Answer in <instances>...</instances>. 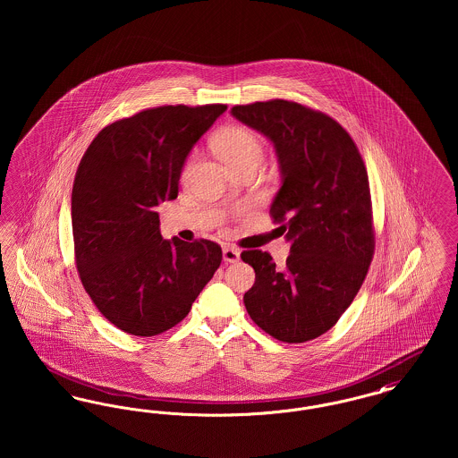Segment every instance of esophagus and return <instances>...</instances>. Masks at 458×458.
I'll return each instance as SVG.
<instances>
[{
    "label": "esophagus",
    "mask_w": 458,
    "mask_h": 458,
    "mask_svg": "<svg viewBox=\"0 0 458 458\" xmlns=\"http://www.w3.org/2000/svg\"><path fill=\"white\" fill-rule=\"evenodd\" d=\"M240 259V250L237 247L226 245L223 247V261L225 262H237Z\"/></svg>",
    "instance_id": "1"
}]
</instances>
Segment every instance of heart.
<instances>
[{"label":"heart","instance_id":"b5f03b06","mask_svg":"<svg viewBox=\"0 0 458 458\" xmlns=\"http://www.w3.org/2000/svg\"><path fill=\"white\" fill-rule=\"evenodd\" d=\"M219 157L230 166H239L247 161H261L264 148L256 131L247 127H226L219 131L215 140Z\"/></svg>","mask_w":458,"mask_h":458}]
</instances>
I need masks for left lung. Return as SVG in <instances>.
Here are the masks:
<instances>
[{
    "label": "left lung",
    "mask_w": 458,
    "mask_h": 458,
    "mask_svg": "<svg viewBox=\"0 0 458 458\" xmlns=\"http://www.w3.org/2000/svg\"><path fill=\"white\" fill-rule=\"evenodd\" d=\"M232 114L275 146L282 187L269 215L292 242L284 266L243 250L256 271L243 304L258 327L304 344L336 325L364 284L374 256L369 178L349 131L304 105L271 99Z\"/></svg>",
    "instance_id": "1"
}]
</instances>
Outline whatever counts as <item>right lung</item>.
<instances>
[{
    "instance_id": "right-lung-1",
    "label": "right lung",
    "mask_w": 458,
    "mask_h": 458,
    "mask_svg": "<svg viewBox=\"0 0 458 458\" xmlns=\"http://www.w3.org/2000/svg\"><path fill=\"white\" fill-rule=\"evenodd\" d=\"M226 105L157 106L116 120L90 142L72 191L81 282L111 325L154 336L178 325L221 264L211 240H163L156 208L178 196L194 144Z\"/></svg>"
}]
</instances>
